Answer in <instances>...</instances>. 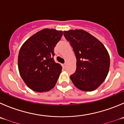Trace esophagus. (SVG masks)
Wrapping results in <instances>:
<instances>
[{"label":"esophagus","mask_w":124,"mask_h":124,"mask_svg":"<svg viewBox=\"0 0 124 124\" xmlns=\"http://www.w3.org/2000/svg\"><path fill=\"white\" fill-rule=\"evenodd\" d=\"M66 65H67V63H66V62H65V63H63V67H66Z\"/></svg>","instance_id":"esophagus-1"}]
</instances>
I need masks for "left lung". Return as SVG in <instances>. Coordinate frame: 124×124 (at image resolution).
<instances>
[{
	"mask_svg": "<svg viewBox=\"0 0 124 124\" xmlns=\"http://www.w3.org/2000/svg\"><path fill=\"white\" fill-rule=\"evenodd\" d=\"M77 59V69L70 79L77 88L92 91L104 81L110 66V58L104 46L82 30L64 31Z\"/></svg>",
	"mask_w": 124,
	"mask_h": 124,
	"instance_id": "left-lung-1",
	"label": "left lung"
}]
</instances>
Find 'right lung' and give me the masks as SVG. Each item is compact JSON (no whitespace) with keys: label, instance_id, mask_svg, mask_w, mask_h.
I'll return each instance as SVG.
<instances>
[{"label":"right lung","instance_id":"obj_1","mask_svg":"<svg viewBox=\"0 0 124 124\" xmlns=\"http://www.w3.org/2000/svg\"><path fill=\"white\" fill-rule=\"evenodd\" d=\"M62 34V31L43 29L28 39L21 47L18 59L19 72L31 90L46 92L56 84L62 66L54 61V50Z\"/></svg>","mask_w":124,"mask_h":124}]
</instances>
